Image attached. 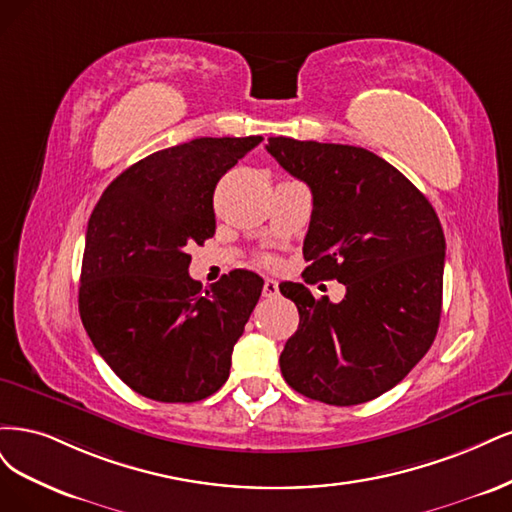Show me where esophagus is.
I'll return each mask as SVG.
<instances>
[{
    "label": "esophagus",
    "instance_id": "34e87169",
    "mask_svg": "<svg viewBox=\"0 0 512 512\" xmlns=\"http://www.w3.org/2000/svg\"><path fill=\"white\" fill-rule=\"evenodd\" d=\"M276 295H278V283L268 278L266 283H263V298H276Z\"/></svg>",
    "mask_w": 512,
    "mask_h": 512
}]
</instances>
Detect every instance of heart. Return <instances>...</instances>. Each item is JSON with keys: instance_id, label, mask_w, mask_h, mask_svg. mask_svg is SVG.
<instances>
[{"instance_id": "b5f03b06", "label": "heart", "mask_w": 512, "mask_h": 512, "mask_svg": "<svg viewBox=\"0 0 512 512\" xmlns=\"http://www.w3.org/2000/svg\"><path fill=\"white\" fill-rule=\"evenodd\" d=\"M263 263H266V266H272V259L266 257V259H263Z\"/></svg>"}]
</instances>
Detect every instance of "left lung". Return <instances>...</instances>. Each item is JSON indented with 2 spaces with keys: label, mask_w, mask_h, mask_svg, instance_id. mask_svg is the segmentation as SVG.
I'll use <instances>...</instances> for the list:
<instances>
[{
  "label": "left lung",
  "mask_w": 512,
  "mask_h": 512,
  "mask_svg": "<svg viewBox=\"0 0 512 512\" xmlns=\"http://www.w3.org/2000/svg\"><path fill=\"white\" fill-rule=\"evenodd\" d=\"M268 153L312 191L306 283L338 280V304L283 283L300 325L280 353L291 389L332 406L378 398L419 364L442 312L444 234L427 197L366 148L270 138Z\"/></svg>",
  "instance_id": "left-lung-1"
}]
</instances>
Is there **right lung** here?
Here are the masks:
<instances>
[{
	"label": "right lung",
	"instance_id": "obj_1",
	"mask_svg": "<svg viewBox=\"0 0 512 512\" xmlns=\"http://www.w3.org/2000/svg\"><path fill=\"white\" fill-rule=\"evenodd\" d=\"M263 138H195L140 159L93 208L78 308L121 381L157 402H197L229 376L234 344L263 289L249 270L208 289L189 276L191 244L214 236L221 176Z\"/></svg>",
	"mask_w": 512,
	"mask_h": 512
}]
</instances>
